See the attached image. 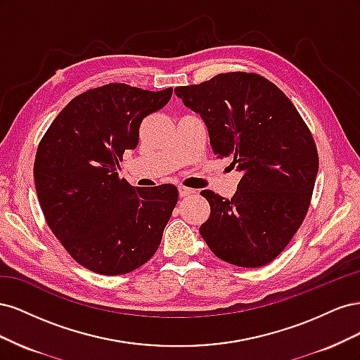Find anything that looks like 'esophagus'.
<instances>
[{
  "label": "esophagus",
  "mask_w": 360,
  "mask_h": 360,
  "mask_svg": "<svg viewBox=\"0 0 360 360\" xmlns=\"http://www.w3.org/2000/svg\"><path fill=\"white\" fill-rule=\"evenodd\" d=\"M192 193H195V191L193 189H189V188H184V186H180L179 188V195L181 198H184V197H188V195H192Z\"/></svg>",
  "instance_id": "1"
}]
</instances>
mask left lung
<instances>
[{"mask_svg":"<svg viewBox=\"0 0 360 360\" xmlns=\"http://www.w3.org/2000/svg\"><path fill=\"white\" fill-rule=\"evenodd\" d=\"M174 93L202 118L213 153L231 158L230 167L243 174L231 200L201 192L210 204L201 237L230 264L270 263L309 207L319 155L308 126L288 97L255 73H221Z\"/></svg>","mask_w":360,"mask_h":360,"instance_id":"8db88e82","label":"left lung"}]
</instances>
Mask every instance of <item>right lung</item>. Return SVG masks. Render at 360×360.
<instances>
[{"instance_id": "obj_1", "label": "right lung", "mask_w": 360, "mask_h": 360, "mask_svg": "<svg viewBox=\"0 0 360 360\" xmlns=\"http://www.w3.org/2000/svg\"><path fill=\"white\" fill-rule=\"evenodd\" d=\"M171 94L124 84L89 90L66 105L40 141L34 183L41 212L68 252L96 274L132 271L160 245L177 188H135L118 169L124 150L138 146L141 122Z\"/></svg>"}]
</instances>
